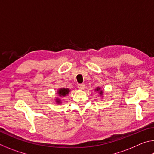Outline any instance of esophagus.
Listing matches in <instances>:
<instances>
[{
	"instance_id": "esophagus-1",
	"label": "esophagus",
	"mask_w": 154,
	"mask_h": 154,
	"mask_svg": "<svg viewBox=\"0 0 154 154\" xmlns=\"http://www.w3.org/2000/svg\"><path fill=\"white\" fill-rule=\"evenodd\" d=\"M77 87L79 90H83L85 88V85L83 84V83H79V84H78Z\"/></svg>"
}]
</instances>
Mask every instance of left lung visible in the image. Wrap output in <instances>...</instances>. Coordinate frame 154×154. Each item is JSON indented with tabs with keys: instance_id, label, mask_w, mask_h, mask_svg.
Wrapping results in <instances>:
<instances>
[{
	"instance_id": "left-lung-1",
	"label": "left lung",
	"mask_w": 154,
	"mask_h": 154,
	"mask_svg": "<svg viewBox=\"0 0 154 154\" xmlns=\"http://www.w3.org/2000/svg\"><path fill=\"white\" fill-rule=\"evenodd\" d=\"M94 90L96 91V92H98L100 96H102V97H103V90H101V88L97 87Z\"/></svg>"
}]
</instances>
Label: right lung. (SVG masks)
<instances>
[{"mask_svg":"<svg viewBox=\"0 0 154 154\" xmlns=\"http://www.w3.org/2000/svg\"><path fill=\"white\" fill-rule=\"evenodd\" d=\"M70 92H71V90H69V88H59V89L57 90V93H58V94L60 97H64V96H66L69 94ZM55 101L57 104H58V105L59 104L62 103L60 98H59L58 97L56 98Z\"/></svg>","mask_w":154,"mask_h":154,"instance_id":"add662e5","label":"right lung"}]
</instances>
